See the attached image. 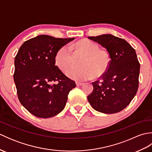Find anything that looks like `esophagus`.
I'll return each mask as SVG.
<instances>
[{"instance_id":"esophagus-1","label":"esophagus","mask_w":152,"mask_h":152,"mask_svg":"<svg viewBox=\"0 0 152 152\" xmlns=\"http://www.w3.org/2000/svg\"><path fill=\"white\" fill-rule=\"evenodd\" d=\"M76 84L77 86H81L83 85V83L79 82H76Z\"/></svg>"}]
</instances>
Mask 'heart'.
<instances>
[{
  "mask_svg": "<svg viewBox=\"0 0 152 152\" xmlns=\"http://www.w3.org/2000/svg\"><path fill=\"white\" fill-rule=\"evenodd\" d=\"M85 57L82 61L80 68L70 67L65 72L66 76L71 80L82 82L91 79L94 73L102 74L108 69L110 57L107 51L100 50L99 45L94 42L85 40L72 45ZM72 61V50L68 45H64L57 50L55 56L56 65L62 71L65 70Z\"/></svg>",
  "mask_w": 152,
  "mask_h": 152,
  "instance_id": "b5f03b06",
  "label": "heart"
}]
</instances>
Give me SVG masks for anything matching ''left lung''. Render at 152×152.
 <instances>
[{"label":"left lung","mask_w":152,"mask_h":152,"mask_svg":"<svg viewBox=\"0 0 152 152\" xmlns=\"http://www.w3.org/2000/svg\"><path fill=\"white\" fill-rule=\"evenodd\" d=\"M107 50L110 63L100 80L93 82L88 101L95 110L114 114L129 104L138 88L140 63L136 51L127 41L106 34L89 37Z\"/></svg>","instance_id":"1"}]
</instances>
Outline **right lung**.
<instances>
[{"label": "right lung", "instance_id": "add662e5", "mask_svg": "<svg viewBox=\"0 0 152 152\" xmlns=\"http://www.w3.org/2000/svg\"><path fill=\"white\" fill-rule=\"evenodd\" d=\"M74 39L38 35L25 42L19 49L14 74L18 96L21 104L36 117L57 115L76 87L75 82L55 64L57 50Z\"/></svg>", "mask_w": 152, "mask_h": 152}]
</instances>
